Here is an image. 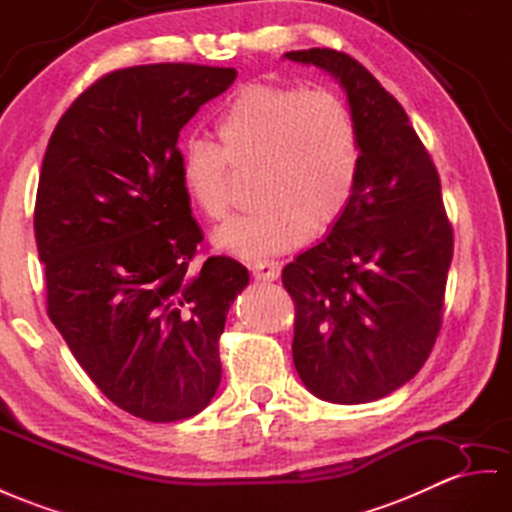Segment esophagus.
I'll return each mask as SVG.
<instances>
[{"instance_id": "1", "label": "esophagus", "mask_w": 512, "mask_h": 512, "mask_svg": "<svg viewBox=\"0 0 512 512\" xmlns=\"http://www.w3.org/2000/svg\"><path fill=\"white\" fill-rule=\"evenodd\" d=\"M248 268H251L253 277L259 279V281H277L279 274H281V264H279V261H274V259L253 261V264H248Z\"/></svg>"}]
</instances>
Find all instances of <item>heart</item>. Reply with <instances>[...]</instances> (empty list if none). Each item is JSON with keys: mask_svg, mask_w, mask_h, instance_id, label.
<instances>
[{"mask_svg": "<svg viewBox=\"0 0 512 512\" xmlns=\"http://www.w3.org/2000/svg\"><path fill=\"white\" fill-rule=\"evenodd\" d=\"M218 147L188 140L179 181L209 220L227 218L233 174L251 175L259 205L231 220L216 244L257 259L285 253L342 218L359 175L357 131L331 90L255 82L242 86L216 119Z\"/></svg>", "mask_w": 512, "mask_h": 512, "instance_id": "obj_1", "label": "heart"}]
</instances>
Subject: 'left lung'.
I'll use <instances>...</instances> for the list:
<instances>
[{
    "instance_id": "left-lung-1",
    "label": "left lung",
    "mask_w": 512,
    "mask_h": 512,
    "mask_svg": "<svg viewBox=\"0 0 512 512\" xmlns=\"http://www.w3.org/2000/svg\"><path fill=\"white\" fill-rule=\"evenodd\" d=\"M285 58L335 77L359 144L346 212L283 268L296 303L294 365L313 396L372 402L422 370L441 329L454 238L439 173L404 108L361 62L320 47Z\"/></svg>"
}]
</instances>
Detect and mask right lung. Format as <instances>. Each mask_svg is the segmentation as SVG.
Instances as JSON below:
<instances>
[{
    "mask_svg": "<svg viewBox=\"0 0 512 512\" xmlns=\"http://www.w3.org/2000/svg\"><path fill=\"white\" fill-rule=\"evenodd\" d=\"M235 69L164 62L88 86L49 138L34 233L47 313L103 396L147 422L201 413L220 385L218 339L248 285L203 242L179 181V131Z\"/></svg>",
    "mask_w": 512,
    "mask_h": 512,
    "instance_id": "obj_1",
    "label": "right lung"
}]
</instances>
